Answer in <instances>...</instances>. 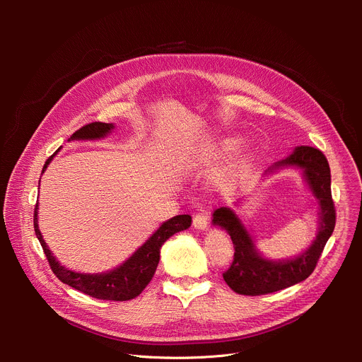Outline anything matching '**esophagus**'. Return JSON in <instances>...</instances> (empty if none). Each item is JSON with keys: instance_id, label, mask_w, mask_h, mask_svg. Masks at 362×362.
I'll return each instance as SVG.
<instances>
[{"instance_id": "esophagus-1", "label": "esophagus", "mask_w": 362, "mask_h": 362, "mask_svg": "<svg viewBox=\"0 0 362 362\" xmlns=\"http://www.w3.org/2000/svg\"><path fill=\"white\" fill-rule=\"evenodd\" d=\"M208 220H210V214H208V211H201L194 217V227L195 229L204 230L208 227Z\"/></svg>"}]
</instances>
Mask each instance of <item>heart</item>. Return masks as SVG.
Returning a JSON list of instances; mask_svg holds the SVG:
<instances>
[{
  "mask_svg": "<svg viewBox=\"0 0 362 362\" xmlns=\"http://www.w3.org/2000/svg\"><path fill=\"white\" fill-rule=\"evenodd\" d=\"M236 146H238V141H236V139H224V141L218 145V148H217V151H216V154H229V152H232ZM245 163H246V160H242L240 163H238V164L235 165V170H233V171L242 168V167L245 165Z\"/></svg>",
  "mask_w": 362,
  "mask_h": 362,
  "instance_id": "b5f03b06",
  "label": "heart"
}]
</instances>
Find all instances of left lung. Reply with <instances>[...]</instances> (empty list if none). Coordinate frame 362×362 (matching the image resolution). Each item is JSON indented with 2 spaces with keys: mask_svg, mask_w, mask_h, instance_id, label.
I'll list each match as a JSON object with an SVG mask.
<instances>
[{
  "mask_svg": "<svg viewBox=\"0 0 362 362\" xmlns=\"http://www.w3.org/2000/svg\"><path fill=\"white\" fill-rule=\"evenodd\" d=\"M279 165H296L303 170L314 197L318 199L320 232L310 248L295 259L269 261L255 251L254 242L229 208H217L213 223L223 227L230 235L235 255L230 267L223 273V279L232 291L239 295L258 296L273 293L305 280L315 269L322 250L332 236L336 224V208L332 198L330 167L325 154L313 146H298Z\"/></svg>",
  "mask_w": 362,
  "mask_h": 362,
  "instance_id": "left-lung-1",
  "label": "left lung"
}]
</instances>
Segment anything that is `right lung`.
<instances>
[{"label": "right lung", "mask_w": 362, "mask_h": 362, "mask_svg": "<svg viewBox=\"0 0 362 362\" xmlns=\"http://www.w3.org/2000/svg\"><path fill=\"white\" fill-rule=\"evenodd\" d=\"M112 127L114 126L111 123L93 122L82 126L79 130H76L70 139H98L105 136ZM52 157L54 154L47 160L42 171H45ZM191 224H192V217L189 214H182V216L170 218L168 221L163 223L160 229L116 270L104 273V274H81V273H74L64 269L63 265H60L59 261L52 257L45 240L42 239L40 229H37V204L35 205V211H33V227H35L36 238L40 239L49 267L52 273L59 277V280L69 284V286L74 288L76 291H81L82 293H86L92 298L105 299V300H120V302L130 300L142 293V291L148 286L151 279L154 277V273L157 270V265L160 261V250L163 243L170 236H173L175 233L191 227Z\"/></svg>", "instance_id": "right-lung-1"}]
</instances>
